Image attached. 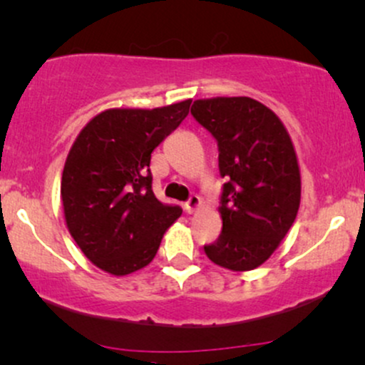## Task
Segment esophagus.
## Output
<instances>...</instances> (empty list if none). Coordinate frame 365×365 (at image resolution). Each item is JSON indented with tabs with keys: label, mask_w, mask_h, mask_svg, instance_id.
<instances>
[{
	"label": "esophagus",
	"mask_w": 365,
	"mask_h": 365,
	"mask_svg": "<svg viewBox=\"0 0 365 365\" xmlns=\"http://www.w3.org/2000/svg\"><path fill=\"white\" fill-rule=\"evenodd\" d=\"M200 204H202V200H200L199 195H190V199H188L185 204H183V207H185L187 214H192L195 209L200 207Z\"/></svg>",
	"instance_id": "obj_1"
}]
</instances>
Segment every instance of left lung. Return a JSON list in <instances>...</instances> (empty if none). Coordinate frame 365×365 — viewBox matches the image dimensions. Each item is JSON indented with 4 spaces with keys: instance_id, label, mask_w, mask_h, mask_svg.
Segmentation results:
<instances>
[{
    "instance_id": "8db88e82",
    "label": "left lung",
    "mask_w": 365,
    "mask_h": 365,
    "mask_svg": "<svg viewBox=\"0 0 365 365\" xmlns=\"http://www.w3.org/2000/svg\"><path fill=\"white\" fill-rule=\"evenodd\" d=\"M190 113L216 139L222 185V231L205 255L243 272L262 265L291 230L301 175L287 130L270 108L248 96L197 100Z\"/></svg>"
}]
</instances>
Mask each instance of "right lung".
I'll use <instances>...</instances> for the list:
<instances>
[{
	"instance_id": "right-lung-1",
	"label": "right lung",
	"mask_w": 365,
	"mask_h": 365,
	"mask_svg": "<svg viewBox=\"0 0 365 365\" xmlns=\"http://www.w3.org/2000/svg\"><path fill=\"white\" fill-rule=\"evenodd\" d=\"M192 100L163 108H112L88 122L66 160L61 197L68 230L81 252L112 275L155 258L182 207L153 194L151 153L183 118Z\"/></svg>"
}]
</instances>
